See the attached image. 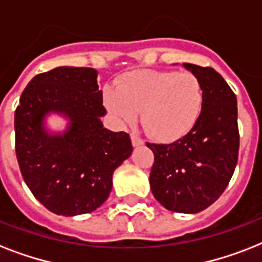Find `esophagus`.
<instances>
[{"label":"esophagus","mask_w":262,"mask_h":262,"mask_svg":"<svg viewBox=\"0 0 262 262\" xmlns=\"http://www.w3.org/2000/svg\"><path fill=\"white\" fill-rule=\"evenodd\" d=\"M130 139H132V144H133L135 147H139V145H143L144 144V140L140 139L139 136L135 135V133H132Z\"/></svg>","instance_id":"1"}]
</instances>
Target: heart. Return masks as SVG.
<instances>
[{
	"mask_svg": "<svg viewBox=\"0 0 262 262\" xmlns=\"http://www.w3.org/2000/svg\"><path fill=\"white\" fill-rule=\"evenodd\" d=\"M104 103L121 122H133L140 111L144 130L159 141H172L194 126L204 103V88L191 72L135 71L117 88L104 91Z\"/></svg>",
	"mask_w": 262,
	"mask_h": 262,
	"instance_id": "heart-1",
	"label": "heart"
}]
</instances>
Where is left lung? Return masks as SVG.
<instances>
[{"mask_svg": "<svg viewBox=\"0 0 262 262\" xmlns=\"http://www.w3.org/2000/svg\"><path fill=\"white\" fill-rule=\"evenodd\" d=\"M183 67L203 84V110L182 139L147 143L155 156L149 183L166 209L197 213L219 199L234 174L239 151L238 107L235 94L213 68Z\"/></svg>", "mask_w": 262, "mask_h": 262, "instance_id": "1", "label": "left lung"}]
</instances>
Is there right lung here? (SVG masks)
Listing matches in <instances>:
<instances>
[{
	"mask_svg": "<svg viewBox=\"0 0 262 262\" xmlns=\"http://www.w3.org/2000/svg\"><path fill=\"white\" fill-rule=\"evenodd\" d=\"M92 68L59 67L36 75L14 111V148L23 179L53 213H90L107 200L113 172L130 156V137L103 127L107 111ZM67 115L63 135L42 127L47 112Z\"/></svg>",
	"mask_w": 262,
	"mask_h": 262,
	"instance_id": "add662e5",
	"label": "right lung"
}]
</instances>
